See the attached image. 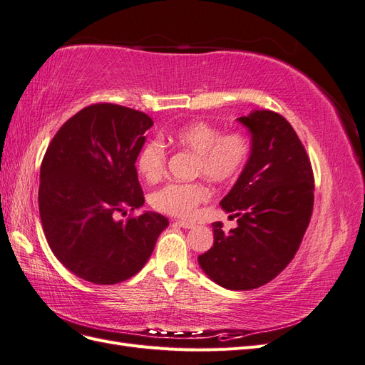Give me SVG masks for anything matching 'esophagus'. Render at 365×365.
Returning a JSON list of instances; mask_svg holds the SVG:
<instances>
[{
	"label": "esophagus",
	"instance_id": "esophagus-1",
	"mask_svg": "<svg viewBox=\"0 0 365 365\" xmlns=\"http://www.w3.org/2000/svg\"><path fill=\"white\" fill-rule=\"evenodd\" d=\"M176 224H178L182 228H193L195 227L193 222H187V220H176Z\"/></svg>",
	"mask_w": 365,
	"mask_h": 365
}]
</instances>
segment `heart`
<instances>
[{
	"label": "heart",
	"instance_id": "heart-1",
	"mask_svg": "<svg viewBox=\"0 0 365 365\" xmlns=\"http://www.w3.org/2000/svg\"><path fill=\"white\" fill-rule=\"evenodd\" d=\"M175 146L196 155L195 175L213 182H228L237 178L251 155L252 143L244 130L220 132L219 128L193 121L175 128L168 135ZM168 150L158 140H149L137 155V170L148 182H157L165 172ZM202 182H169L152 195V207L161 213L192 217L208 197Z\"/></svg>",
	"mask_w": 365,
	"mask_h": 365
}]
</instances>
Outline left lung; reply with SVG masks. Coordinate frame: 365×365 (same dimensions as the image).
I'll return each instance as SVG.
<instances>
[{
    "instance_id": "obj_1",
    "label": "left lung",
    "mask_w": 365,
    "mask_h": 365,
    "mask_svg": "<svg viewBox=\"0 0 365 365\" xmlns=\"http://www.w3.org/2000/svg\"><path fill=\"white\" fill-rule=\"evenodd\" d=\"M251 134V155L233 189L220 201L237 227L213 224V247L197 257L215 283L231 291L267 284L288 267L300 247L314 208V173L289 121L277 113L252 111L237 118Z\"/></svg>"
}]
</instances>
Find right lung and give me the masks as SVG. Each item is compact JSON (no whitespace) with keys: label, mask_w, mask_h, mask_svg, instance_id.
I'll return each instance as SVG.
<instances>
[{"label":"right lung","mask_w":365,"mask_h":365,"mask_svg":"<svg viewBox=\"0 0 365 365\" xmlns=\"http://www.w3.org/2000/svg\"><path fill=\"white\" fill-rule=\"evenodd\" d=\"M152 118L114 103L83 108L53 137L41 164L39 215L54 256L77 277L115 284L135 275L168 217L115 213L145 204L135 169Z\"/></svg>","instance_id":"right-lung-1"}]
</instances>
